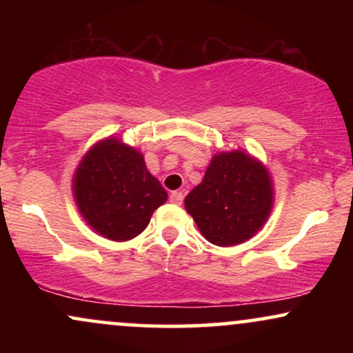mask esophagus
Here are the masks:
<instances>
[{"mask_svg":"<svg viewBox=\"0 0 353 353\" xmlns=\"http://www.w3.org/2000/svg\"><path fill=\"white\" fill-rule=\"evenodd\" d=\"M169 201H171L172 204H182V201H184V194L179 192V190H174V192H171V196H169Z\"/></svg>","mask_w":353,"mask_h":353,"instance_id":"esophagus-1","label":"esophagus"}]
</instances>
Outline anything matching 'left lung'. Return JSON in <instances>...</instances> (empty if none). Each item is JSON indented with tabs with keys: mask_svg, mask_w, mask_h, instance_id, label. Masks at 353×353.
<instances>
[{
	"mask_svg": "<svg viewBox=\"0 0 353 353\" xmlns=\"http://www.w3.org/2000/svg\"><path fill=\"white\" fill-rule=\"evenodd\" d=\"M184 205L210 244H242L261 230L272 210V179L265 165L244 151L219 152Z\"/></svg>",
	"mask_w": 353,
	"mask_h": 353,
	"instance_id": "left-lung-1",
	"label": "left lung"
}]
</instances>
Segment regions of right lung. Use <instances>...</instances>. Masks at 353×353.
<instances>
[{
    "label": "right lung",
    "mask_w": 353,
    "mask_h": 353,
    "mask_svg": "<svg viewBox=\"0 0 353 353\" xmlns=\"http://www.w3.org/2000/svg\"><path fill=\"white\" fill-rule=\"evenodd\" d=\"M72 192L84 221L116 242L139 236L154 210L168 201L143 154L116 137L99 141L84 154L72 177Z\"/></svg>",
    "instance_id": "obj_1"
}]
</instances>
